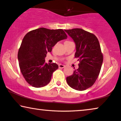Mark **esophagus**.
I'll use <instances>...</instances> for the list:
<instances>
[{
    "instance_id": "1",
    "label": "esophagus",
    "mask_w": 121,
    "mask_h": 121,
    "mask_svg": "<svg viewBox=\"0 0 121 121\" xmlns=\"http://www.w3.org/2000/svg\"><path fill=\"white\" fill-rule=\"evenodd\" d=\"M59 67L60 68H64V67H65V66L64 65H62V64H60V65H59Z\"/></svg>"
}]
</instances>
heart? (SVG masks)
<instances>
[{"label":"heart","mask_w":121,"mask_h":121,"mask_svg":"<svg viewBox=\"0 0 121 121\" xmlns=\"http://www.w3.org/2000/svg\"><path fill=\"white\" fill-rule=\"evenodd\" d=\"M66 41H65V42H66Z\"/></svg>","instance_id":"heart-1"}]
</instances>
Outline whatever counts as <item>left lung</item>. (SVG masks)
Segmentation results:
<instances>
[{
	"mask_svg": "<svg viewBox=\"0 0 121 121\" xmlns=\"http://www.w3.org/2000/svg\"><path fill=\"white\" fill-rule=\"evenodd\" d=\"M76 44L75 57L80 61L79 67L66 77L71 87L83 91L94 84L99 76L103 62L99 40L95 35L82 29L65 30Z\"/></svg>",
	"mask_w": 121,
	"mask_h": 121,
	"instance_id": "obj_1",
	"label": "left lung"
}]
</instances>
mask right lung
Instances as JSON below:
<instances>
[{
    "instance_id": "obj_1",
    "label": "right lung",
    "mask_w": 121,
    "mask_h": 121,
    "mask_svg": "<svg viewBox=\"0 0 121 121\" xmlns=\"http://www.w3.org/2000/svg\"><path fill=\"white\" fill-rule=\"evenodd\" d=\"M67 38L62 29L44 28L31 30L25 35L17 59L21 72L29 84L39 88L50 82L52 73L59 66L55 63H46L45 58L58 41Z\"/></svg>"
}]
</instances>
